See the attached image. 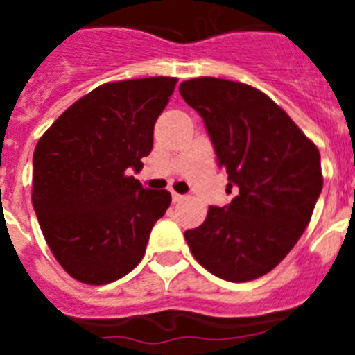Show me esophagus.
Listing matches in <instances>:
<instances>
[{
	"mask_svg": "<svg viewBox=\"0 0 355 355\" xmlns=\"http://www.w3.org/2000/svg\"><path fill=\"white\" fill-rule=\"evenodd\" d=\"M183 199H184V196H181V193H178V192H172V200H174V202H181Z\"/></svg>",
	"mask_w": 355,
	"mask_h": 355,
	"instance_id": "1",
	"label": "esophagus"
}]
</instances>
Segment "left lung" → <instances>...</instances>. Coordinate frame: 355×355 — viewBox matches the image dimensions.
<instances>
[{
  "mask_svg": "<svg viewBox=\"0 0 355 355\" xmlns=\"http://www.w3.org/2000/svg\"><path fill=\"white\" fill-rule=\"evenodd\" d=\"M180 94L205 121L218 167L238 193L184 231L193 258L216 277L245 283L286 258L311 220L324 178L320 153L270 97L250 85L196 78Z\"/></svg>",
  "mask_w": 355,
  "mask_h": 355,
  "instance_id": "8db88e82",
  "label": "left lung"
}]
</instances>
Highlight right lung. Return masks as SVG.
I'll list each match as a JSON object with an SVG mask.
<instances>
[{"instance_id": "obj_1", "label": "right lung", "mask_w": 355, "mask_h": 355, "mask_svg": "<svg viewBox=\"0 0 355 355\" xmlns=\"http://www.w3.org/2000/svg\"><path fill=\"white\" fill-rule=\"evenodd\" d=\"M178 83L156 76L99 85L53 122L33 153L31 202L56 261L85 284H108L142 261L167 190L144 188L155 122Z\"/></svg>"}]
</instances>
